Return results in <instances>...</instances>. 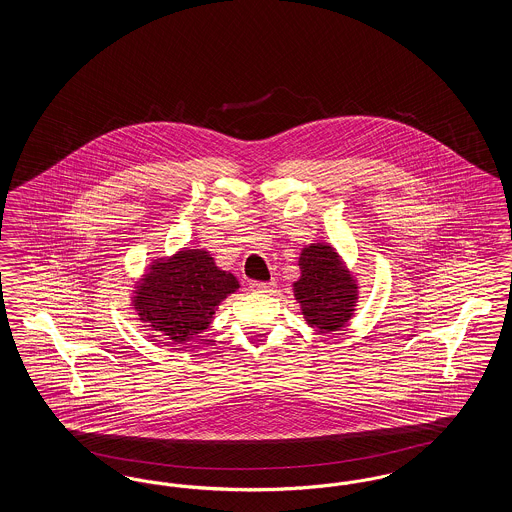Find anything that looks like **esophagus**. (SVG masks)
Wrapping results in <instances>:
<instances>
[{
    "instance_id": "34e87169",
    "label": "esophagus",
    "mask_w": 512,
    "mask_h": 512,
    "mask_svg": "<svg viewBox=\"0 0 512 512\" xmlns=\"http://www.w3.org/2000/svg\"><path fill=\"white\" fill-rule=\"evenodd\" d=\"M274 286H276L274 280H270V282H255V280L249 282V288H251L253 292L268 293Z\"/></svg>"
}]
</instances>
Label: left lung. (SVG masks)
I'll return each instance as SVG.
<instances>
[{
    "label": "left lung",
    "mask_w": 512,
    "mask_h": 512,
    "mask_svg": "<svg viewBox=\"0 0 512 512\" xmlns=\"http://www.w3.org/2000/svg\"><path fill=\"white\" fill-rule=\"evenodd\" d=\"M301 278L293 284L303 315L318 330H338L355 307L357 286L328 245H309L299 257Z\"/></svg>",
    "instance_id": "obj_1"
}]
</instances>
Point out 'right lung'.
<instances>
[{
  "mask_svg": "<svg viewBox=\"0 0 512 512\" xmlns=\"http://www.w3.org/2000/svg\"><path fill=\"white\" fill-rule=\"evenodd\" d=\"M238 288L236 276L217 268L207 251L188 249L169 263H153L134 305L153 330L172 341H190L211 324L220 301Z\"/></svg>",
  "mask_w": 512,
  "mask_h": 512,
  "instance_id": "1",
  "label": "right lung"
}]
</instances>
